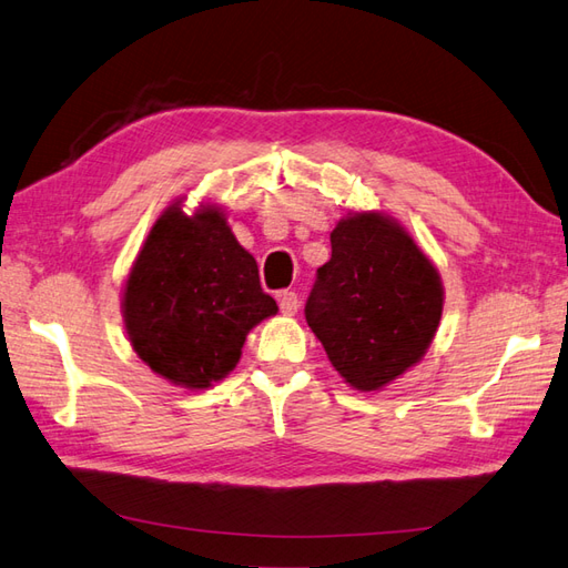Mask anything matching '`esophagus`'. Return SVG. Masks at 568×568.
I'll use <instances>...</instances> for the list:
<instances>
[{
    "mask_svg": "<svg viewBox=\"0 0 568 568\" xmlns=\"http://www.w3.org/2000/svg\"><path fill=\"white\" fill-rule=\"evenodd\" d=\"M278 305H281L283 314L293 316L300 310V300H297V295L293 293V290H285V293L278 295Z\"/></svg>",
    "mask_w": 568,
    "mask_h": 568,
    "instance_id": "34e87169",
    "label": "esophagus"
}]
</instances>
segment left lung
<instances>
[{
	"label": "left lung",
	"mask_w": 568,
	"mask_h": 568,
	"mask_svg": "<svg viewBox=\"0 0 568 568\" xmlns=\"http://www.w3.org/2000/svg\"><path fill=\"white\" fill-rule=\"evenodd\" d=\"M443 305L440 273L412 232L379 210H355L336 222L305 316L346 385L379 392L424 361Z\"/></svg>",
	"instance_id": "obj_1"
}]
</instances>
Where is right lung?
I'll return each instance as SVG.
<instances>
[{
  "instance_id": "1",
  "label": "right lung",
  "mask_w": 568,
  "mask_h": 568,
  "mask_svg": "<svg viewBox=\"0 0 568 568\" xmlns=\"http://www.w3.org/2000/svg\"><path fill=\"white\" fill-rule=\"evenodd\" d=\"M183 203L186 195L169 203L144 236L121 312L138 358L171 385L201 392L234 371L248 332L278 305L224 210L201 203L186 213Z\"/></svg>"
}]
</instances>
